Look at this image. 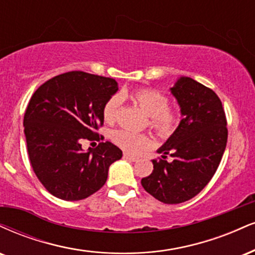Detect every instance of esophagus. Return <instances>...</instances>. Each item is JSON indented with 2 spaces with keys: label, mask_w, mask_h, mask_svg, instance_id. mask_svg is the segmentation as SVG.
<instances>
[{
  "label": "esophagus",
  "mask_w": 255,
  "mask_h": 255,
  "mask_svg": "<svg viewBox=\"0 0 255 255\" xmlns=\"http://www.w3.org/2000/svg\"><path fill=\"white\" fill-rule=\"evenodd\" d=\"M124 158L128 159V160H130V161H137V160H139V158L134 157V155L129 154V153H124Z\"/></svg>",
  "instance_id": "34e87169"
}]
</instances>
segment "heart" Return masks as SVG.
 Listing matches in <instances>:
<instances>
[{"label":"heart","instance_id":"obj_1","mask_svg":"<svg viewBox=\"0 0 255 255\" xmlns=\"http://www.w3.org/2000/svg\"><path fill=\"white\" fill-rule=\"evenodd\" d=\"M121 98L129 100L148 115V126L159 136L172 135L179 126L180 113L168 107V97L160 91L149 88H141L130 93H122ZM120 100L112 96L104 103L102 115L107 124H114L118 116ZM110 137L119 147L129 153H136L151 145L152 140L147 134L133 133L126 129H115Z\"/></svg>","mask_w":255,"mask_h":255}]
</instances>
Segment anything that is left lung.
Instances as JSON below:
<instances>
[{"instance_id":"left-lung-1","label":"left lung","mask_w":255,"mask_h":255,"mask_svg":"<svg viewBox=\"0 0 255 255\" xmlns=\"http://www.w3.org/2000/svg\"><path fill=\"white\" fill-rule=\"evenodd\" d=\"M180 107L179 126L158 149L162 159L152 160L153 171L141 179L143 189L166 204L189 201L205 188L225 153L228 129L222 102L209 88L180 77L171 88ZM170 154L173 161L168 163Z\"/></svg>"}]
</instances>
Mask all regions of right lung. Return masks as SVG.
<instances>
[{"instance_id":"right-lung-1","label":"right lung","mask_w":255,"mask_h":255,"mask_svg":"<svg viewBox=\"0 0 255 255\" xmlns=\"http://www.w3.org/2000/svg\"><path fill=\"white\" fill-rule=\"evenodd\" d=\"M118 89L113 78L71 71L48 79L30 97L23 118L27 151L50 194L79 201L106 184L109 166L122 151L106 141L84 152L82 140H100L103 106Z\"/></svg>"}]
</instances>
